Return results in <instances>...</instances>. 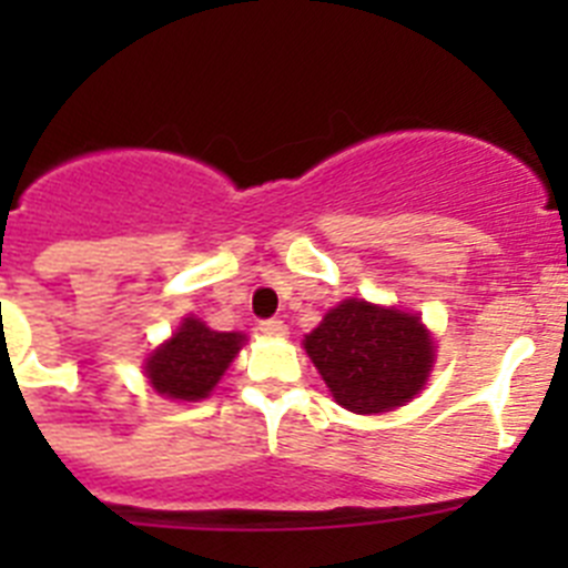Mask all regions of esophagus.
I'll use <instances>...</instances> for the list:
<instances>
[{"label": "esophagus", "instance_id": "obj_1", "mask_svg": "<svg viewBox=\"0 0 568 568\" xmlns=\"http://www.w3.org/2000/svg\"><path fill=\"white\" fill-rule=\"evenodd\" d=\"M258 329L264 335H270V338H284L287 335V324L281 318H267V321H261Z\"/></svg>", "mask_w": 568, "mask_h": 568}]
</instances>
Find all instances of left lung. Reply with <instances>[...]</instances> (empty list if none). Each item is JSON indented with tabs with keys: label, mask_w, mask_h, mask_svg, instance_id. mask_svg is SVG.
<instances>
[{
	"label": "left lung",
	"mask_w": 568,
	"mask_h": 568,
	"mask_svg": "<svg viewBox=\"0 0 568 568\" xmlns=\"http://www.w3.org/2000/svg\"><path fill=\"white\" fill-rule=\"evenodd\" d=\"M304 349L344 409L389 413L424 389L435 341L415 313L346 298L304 335Z\"/></svg>",
	"instance_id": "1"
}]
</instances>
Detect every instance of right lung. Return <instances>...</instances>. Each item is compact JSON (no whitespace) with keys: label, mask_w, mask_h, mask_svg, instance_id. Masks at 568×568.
Here are the masks:
<instances>
[{"label":"right lung","mask_w":568,"mask_h":568,"mask_svg":"<svg viewBox=\"0 0 568 568\" xmlns=\"http://www.w3.org/2000/svg\"><path fill=\"white\" fill-rule=\"evenodd\" d=\"M244 341L247 335L215 333L204 321L187 315L173 338L150 353L144 361V375L164 398L202 400L227 373L230 361L239 355Z\"/></svg>","instance_id":"1"}]
</instances>
